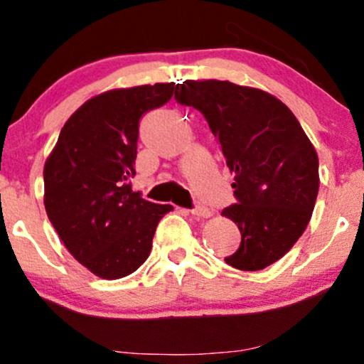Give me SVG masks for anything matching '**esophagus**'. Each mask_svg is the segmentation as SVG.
Returning <instances> with one entry per match:
<instances>
[{"instance_id": "obj_1", "label": "esophagus", "mask_w": 364, "mask_h": 364, "mask_svg": "<svg viewBox=\"0 0 364 364\" xmlns=\"http://www.w3.org/2000/svg\"><path fill=\"white\" fill-rule=\"evenodd\" d=\"M191 213H193L195 217H198V218H210L213 215V212L212 210H210L208 207H195L193 210H191Z\"/></svg>"}]
</instances>
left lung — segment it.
I'll return each instance as SVG.
<instances>
[{
  "mask_svg": "<svg viewBox=\"0 0 364 364\" xmlns=\"http://www.w3.org/2000/svg\"><path fill=\"white\" fill-rule=\"evenodd\" d=\"M174 100L207 118L220 144L237 203L222 215L237 224L240 246L225 257L259 271L295 246L318 193V157L290 108L268 91L230 81L188 80Z\"/></svg>",
  "mask_w": 364,
  "mask_h": 364,
  "instance_id": "obj_1",
  "label": "left lung"
}]
</instances>
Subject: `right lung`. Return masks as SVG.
Here are the masks:
<instances>
[{
    "instance_id": "obj_1",
    "label": "right lung",
    "mask_w": 364,
    "mask_h": 364,
    "mask_svg": "<svg viewBox=\"0 0 364 364\" xmlns=\"http://www.w3.org/2000/svg\"><path fill=\"white\" fill-rule=\"evenodd\" d=\"M173 82L118 87L69 117L43 166V205L65 249L98 278L129 277L146 262L171 205L132 191L139 120L173 96Z\"/></svg>"
}]
</instances>
